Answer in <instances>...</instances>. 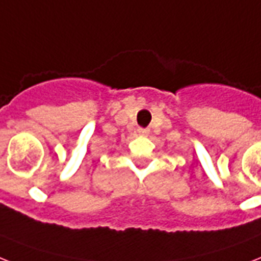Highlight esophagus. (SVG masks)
I'll use <instances>...</instances> for the list:
<instances>
[{
    "instance_id": "34e87169",
    "label": "esophagus",
    "mask_w": 261,
    "mask_h": 261,
    "mask_svg": "<svg viewBox=\"0 0 261 261\" xmlns=\"http://www.w3.org/2000/svg\"><path fill=\"white\" fill-rule=\"evenodd\" d=\"M138 131H139V134H142V135L147 134V130H143V128H139V130H138Z\"/></svg>"
}]
</instances>
